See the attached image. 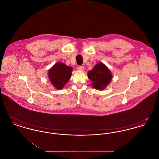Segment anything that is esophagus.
Here are the masks:
<instances>
[{
    "label": "esophagus",
    "mask_w": 159,
    "mask_h": 159,
    "mask_svg": "<svg viewBox=\"0 0 159 159\" xmlns=\"http://www.w3.org/2000/svg\"><path fill=\"white\" fill-rule=\"evenodd\" d=\"M77 69L78 70H79V71H83L84 67H83V66H78V67H77Z\"/></svg>",
    "instance_id": "34e87169"
}]
</instances>
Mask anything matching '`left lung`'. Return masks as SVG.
I'll return each mask as SVG.
<instances>
[{
  "mask_svg": "<svg viewBox=\"0 0 159 159\" xmlns=\"http://www.w3.org/2000/svg\"><path fill=\"white\" fill-rule=\"evenodd\" d=\"M88 77L92 81L91 86L99 91L106 89L113 78L109 68L101 62L97 63L92 70L88 71Z\"/></svg>",
  "mask_w": 159,
  "mask_h": 159,
  "instance_id": "obj_1",
  "label": "left lung"
}]
</instances>
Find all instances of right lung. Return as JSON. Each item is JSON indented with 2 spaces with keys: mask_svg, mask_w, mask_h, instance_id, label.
I'll return each instance as SVG.
<instances>
[{
  "mask_svg": "<svg viewBox=\"0 0 159 159\" xmlns=\"http://www.w3.org/2000/svg\"><path fill=\"white\" fill-rule=\"evenodd\" d=\"M72 70L71 67L58 62L49 70V80L56 89L61 90L69 81L71 76Z\"/></svg>",
  "mask_w": 159,
  "mask_h": 159,
  "instance_id": "obj_1",
  "label": "right lung"
}]
</instances>
